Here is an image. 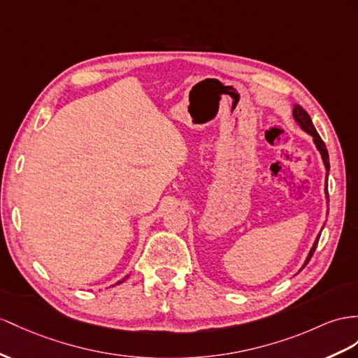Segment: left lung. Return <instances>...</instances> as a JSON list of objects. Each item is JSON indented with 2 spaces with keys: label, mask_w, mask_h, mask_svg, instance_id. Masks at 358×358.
I'll return each instance as SVG.
<instances>
[{
  "label": "left lung",
  "mask_w": 358,
  "mask_h": 358,
  "mask_svg": "<svg viewBox=\"0 0 358 358\" xmlns=\"http://www.w3.org/2000/svg\"><path fill=\"white\" fill-rule=\"evenodd\" d=\"M293 117H295V121L301 125L302 130L307 131L310 136H313V141H315V143H316V146H317V150H319V152H320V154H322V160H324V163H325L327 176H328V171H329V160H328V151H327V146H325L324 141L320 139V136L317 134V131H316V128H315L313 122H311V117L307 115L306 110L302 108V107H299V106H295V110H293ZM319 237H320V236H317V239H316V242H315V245H313V248H311V251H310V254H308V257H307L306 264L310 262L311 255L315 254V250H316L317 242H319Z\"/></svg>",
  "instance_id": "obj_1"
}]
</instances>
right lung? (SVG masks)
I'll return each mask as SVG.
<instances>
[{
    "label": "right lung",
    "instance_id": "right-lung-1",
    "mask_svg": "<svg viewBox=\"0 0 358 358\" xmlns=\"http://www.w3.org/2000/svg\"><path fill=\"white\" fill-rule=\"evenodd\" d=\"M122 281H125V278H124V280H122ZM122 281H117V284H121V282H122Z\"/></svg>",
    "mask_w": 358,
    "mask_h": 358
}]
</instances>
